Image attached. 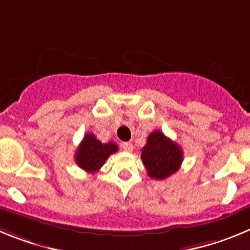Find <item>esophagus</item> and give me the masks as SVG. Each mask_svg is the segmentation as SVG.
<instances>
[{"label": "esophagus", "mask_w": 250, "mask_h": 250, "mask_svg": "<svg viewBox=\"0 0 250 250\" xmlns=\"http://www.w3.org/2000/svg\"><path fill=\"white\" fill-rule=\"evenodd\" d=\"M121 147H123L125 151H132V149H134V145H132L131 143H123V144H121Z\"/></svg>", "instance_id": "1"}]
</instances>
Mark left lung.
<instances>
[{
	"label": "left lung",
	"instance_id": "left-lung-1",
	"mask_svg": "<svg viewBox=\"0 0 250 250\" xmlns=\"http://www.w3.org/2000/svg\"><path fill=\"white\" fill-rule=\"evenodd\" d=\"M141 160L150 178L163 180L179 170L183 163V150L171 139L155 130L147 136L146 145L141 150Z\"/></svg>",
	"mask_w": 250,
	"mask_h": 250
}]
</instances>
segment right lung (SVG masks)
I'll return each instance as SVG.
<instances>
[{"label": "right lung", "mask_w": 250, "mask_h": 250, "mask_svg": "<svg viewBox=\"0 0 250 250\" xmlns=\"http://www.w3.org/2000/svg\"><path fill=\"white\" fill-rule=\"evenodd\" d=\"M118 151L115 143L103 144L94 134H86L75 154L76 164L87 173H96L111 154Z\"/></svg>", "instance_id": "1"}]
</instances>
